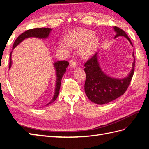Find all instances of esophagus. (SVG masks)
Returning a JSON list of instances; mask_svg holds the SVG:
<instances>
[{"mask_svg": "<svg viewBox=\"0 0 149 149\" xmlns=\"http://www.w3.org/2000/svg\"><path fill=\"white\" fill-rule=\"evenodd\" d=\"M70 65L71 67L74 68H75L77 67V63H76V61L74 60H70Z\"/></svg>", "mask_w": 149, "mask_h": 149, "instance_id": "1", "label": "esophagus"}]
</instances>
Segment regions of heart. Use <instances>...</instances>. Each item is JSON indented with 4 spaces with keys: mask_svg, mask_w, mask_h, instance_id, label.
<instances>
[{
    "mask_svg": "<svg viewBox=\"0 0 149 149\" xmlns=\"http://www.w3.org/2000/svg\"><path fill=\"white\" fill-rule=\"evenodd\" d=\"M65 43L71 48H79L80 55L84 59L93 56L96 52L100 44L97 36L93 34V31L87 29H79L66 36ZM60 46L64 49H67L66 44L60 43Z\"/></svg>",
    "mask_w": 149,
    "mask_h": 149,
    "instance_id": "b5f03b06",
    "label": "heart"
}]
</instances>
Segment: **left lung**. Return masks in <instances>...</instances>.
Masks as SVG:
<instances>
[{
  "label": "left lung",
  "mask_w": 149,
  "mask_h": 149,
  "mask_svg": "<svg viewBox=\"0 0 149 149\" xmlns=\"http://www.w3.org/2000/svg\"><path fill=\"white\" fill-rule=\"evenodd\" d=\"M114 30L116 33L114 38L120 36L124 37L133 46L124 30L117 26H114ZM98 54L99 52L96 53L84 64V71L86 74L84 91L90 101L97 104L102 105L118 98L127 90L134 73L135 57L133 52L134 60L132 70L129 74L123 78H116L108 76L102 71L99 63Z\"/></svg>",
  "instance_id": "1"
}]
</instances>
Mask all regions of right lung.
<instances>
[{
	"label": "right lung",
	"instance_id": "right-lung-1",
	"mask_svg": "<svg viewBox=\"0 0 149 149\" xmlns=\"http://www.w3.org/2000/svg\"><path fill=\"white\" fill-rule=\"evenodd\" d=\"M52 29L49 28H36L33 29H30L25 31V32L22 33L20 35H19L18 38L15 40V41L13 43V49H14L17 45L24 41V40L30 37H34L40 39H47L48 38L49 35ZM12 51L10 54V63H9V69L12 66V59H11V55H12ZM69 65V63L66 61H58L55 62L53 63V66L55 67V69L56 71V86H55V94H54L52 100L49 101L46 106H48L51 103L55 101L57 97L58 96V94L60 93V89L61 83V79L63 76L64 75L65 72L66 71V68Z\"/></svg>",
	"mask_w": 149,
	"mask_h": 149
}]
</instances>
